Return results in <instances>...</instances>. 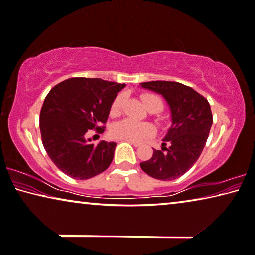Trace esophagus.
<instances>
[{
    "mask_svg": "<svg viewBox=\"0 0 255 255\" xmlns=\"http://www.w3.org/2000/svg\"><path fill=\"white\" fill-rule=\"evenodd\" d=\"M127 142L133 144V146H134V147H140L141 144H142L141 142H139V141H131V140H127Z\"/></svg>",
    "mask_w": 255,
    "mask_h": 255,
    "instance_id": "34e87169",
    "label": "esophagus"
}]
</instances>
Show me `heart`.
<instances>
[{
  "instance_id": "obj_1",
  "label": "heart",
  "mask_w": 255,
  "mask_h": 255,
  "mask_svg": "<svg viewBox=\"0 0 255 255\" xmlns=\"http://www.w3.org/2000/svg\"><path fill=\"white\" fill-rule=\"evenodd\" d=\"M142 100L146 107L149 109H155V111L160 112L164 107V101L162 97L154 93H144L142 95ZM124 103V96L117 95L115 99L113 100L111 106V115L116 116L119 115L122 111ZM156 133V128L151 123H143L138 122V121L125 119L115 123L111 128V134L113 138L120 140H131V141H139L148 136H152Z\"/></svg>"
}]
</instances>
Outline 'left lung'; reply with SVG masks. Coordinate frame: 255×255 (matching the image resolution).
Returning <instances> with one entry per match:
<instances>
[{"instance_id": "obj_1", "label": "left lung", "mask_w": 255, "mask_h": 255, "mask_svg": "<svg viewBox=\"0 0 255 255\" xmlns=\"http://www.w3.org/2000/svg\"><path fill=\"white\" fill-rule=\"evenodd\" d=\"M141 87L159 93L170 105L172 125L162 150L140 166L151 178L168 181L181 177L199 158L209 138L213 116L209 101L193 88L179 82H143Z\"/></svg>"}]
</instances>
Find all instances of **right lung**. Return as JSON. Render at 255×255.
Listing matches in <instances>:
<instances>
[{
    "instance_id": "add662e5",
    "label": "right lung",
    "mask_w": 255,
    "mask_h": 255,
    "mask_svg": "<svg viewBox=\"0 0 255 255\" xmlns=\"http://www.w3.org/2000/svg\"><path fill=\"white\" fill-rule=\"evenodd\" d=\"M124 87L101 78L72 77L54 85L45 97L40 114L42 143L68 177L87 180L111 165L116 143L89 144L85 134L105 131L113 100Z\"/></svg>"
}]
</instances>
